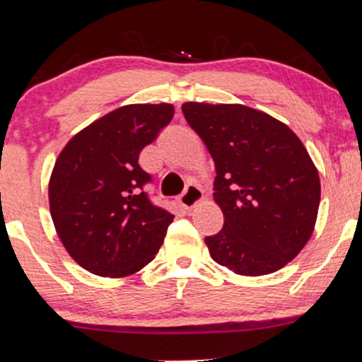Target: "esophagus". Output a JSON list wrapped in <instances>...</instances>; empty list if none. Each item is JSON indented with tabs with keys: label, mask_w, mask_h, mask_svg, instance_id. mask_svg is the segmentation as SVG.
Returning <instances> with one entry per match:
<instances>
[{
	"label": "esophagus",
	"mask_w": 362,
	"mask_h": 362,
	"mask_svg": "<svg viewBox=\"0 0 362 362\" xmlns=\"http://www.w3.org/2000/svg\"><path fill=\"white\" fill-rule=\"evenodd\" d=\"M204 199V192L200 190L199 185H194V184H189L187 185V189L182 192V195L178 197V200H180V204L185 206V209H194Z\"/></svg>",
	"instance_id": "1"
}]
</instances>
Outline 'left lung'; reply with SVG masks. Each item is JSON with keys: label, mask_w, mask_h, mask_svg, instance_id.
<instances>
[{"label": "left lung", "mask_w": 362, "mask_h": 362, "mask_svg": "<svg viewBox=\"0 0 362 362\" xmlns=\"http://www.w3.org/2000/svg\"><path fill=\"white\" fill-rule=\"evenodd\" d=\"M182 112L215 162L223 228L205 238L210 257L243 276L278 272L311 238L320 209L306 147L286 124L242 104L185 103Z\"/></svg>", "instance_id": "8db88e82"}]
</instances>
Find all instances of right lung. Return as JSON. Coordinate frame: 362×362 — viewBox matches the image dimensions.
<instances>
[{
	"instance_id": "add662e5",
	"label": "right lung",
	"mask_w": 362,
	"mask_h": 362,
	"mask_svg": "<svg viewBox=\"0 0 362 362\" xmlns=\"http://www.w3.org/2000/svg\"><path fill=\"white\" fill-rule=\"evenodd\" d=\"M172 117V104L122 105L77 132L57 157L51 218L67 253L88 272L124 278L156 258L173 215L144 192L152 178L139 153Z\"/></svg>"
}]
</instances>
